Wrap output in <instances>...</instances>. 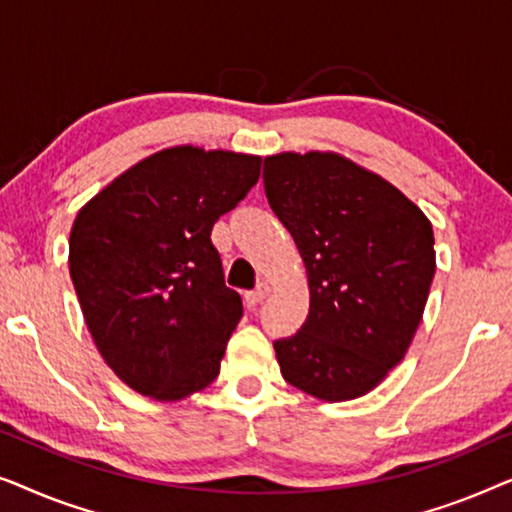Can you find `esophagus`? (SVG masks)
Instances as JSON below:
<instances>
[{"instance_id": "obj_1", "label": "esophagus", "mask_w": 512, "mask_h": 512, "mask_svg": "<svg viewBox=\"0 0 512 512\" xmlns=\"http://www.w3.org/2000/svg\"><path fill=\"white\" fill-rule=\"evenodd\" d=\"M268 293H270V286L268 284H261V286H258V289L244 293V298H247L249 305H256V303H261V300L268 296Z\"/></svg>"}]
</instances>
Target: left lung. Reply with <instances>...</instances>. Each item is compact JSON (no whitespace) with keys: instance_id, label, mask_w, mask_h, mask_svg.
<instances>
[{"instance_id":"left-lung-1","label":"left lung","mask_w":512,"mask_h":512,"mask_svg":"<svg viewBox=\"0 0 512 512\" xmlns=\"http://www.w3.org/2000/svg\"><path fill=\"white\" fill-rule=\"evenodd\" d=\"M263 179L310 289L303 328L275 342L279 370L317 401L366 396L422 321L436 272L431 221L391 181L335 151L275 153Z\"/></svg>"}]
</instances>
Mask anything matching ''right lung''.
<instances>
[{"label":"right lung","instance_id":"1","mask_svg":"<svg viewBox=\"0 0 512 512\" xmlns=\"http://www.w3.org/2000/svg\"><path fill=\"white\" fill-rule=\"evenodd\" d=\"M261 177V156L179 144L128 167L76 214L69 275L97 352L121 382L177 403L216 380L240 293L212 228Z\"/></svg>","mask_w":512,"mask_h":512}]
</instances>
